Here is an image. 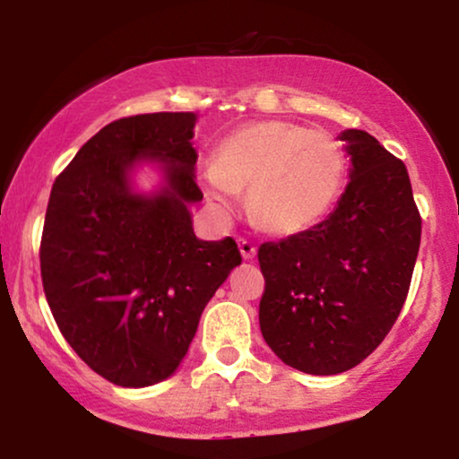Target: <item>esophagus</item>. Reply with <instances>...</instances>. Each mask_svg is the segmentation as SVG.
Listing matches in <instances>:
<instances>
[{
	"mask_svg": "<svg viewBox=\"0 0 459 459\" xmlns=\"http://www.w3.org/2000/svg\"><path fill=\"white\" fill-rule=\"evenodd\" d=\"M239 250H241V256H244L246 261L255 259V255H256V246L252 244L250 239H246V237H239Z\"/></svg>",
	"mask_w": 459,
	"mask_h": 459,
	"instance_id": "1",
	"label": "esophagus"
}]
</instances>
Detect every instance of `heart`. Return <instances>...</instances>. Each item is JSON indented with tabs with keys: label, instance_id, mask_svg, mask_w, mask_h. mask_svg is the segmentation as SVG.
I'll return each mask as SVG.
<instances>
[{
	"label": "heart",
	"instance_id": "b5f03b06",
	"mask_svg": "<svg viewBox=\"0 0 459 459\" xmlns=\"http://www.w3.org/2000/svg\"><path fill=\"white\" fill-rule=\"evenodd\" d=\"M345 178V151L330 134L263 120L220 142L204 183L220 204H229L235 192H247L256 224L270 233L291 235L334 207Z\"/></svg>",
	"mask_w": 459,
	"mask_h": 459
}]
</instances>
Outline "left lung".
<instances>
[{"label": "left lung", "instance_id": "left-lung-1", "mask_svg": "<svg viewBox=\"0 0 459 459\" xmlns=\"http://www.w3.org/2000/svg\"><path fill=\"white\" fill-rule=\"evenodd\" d=\"M350 183L324 222L259 247V324L284 365L334 376L382 343L402 313L420 246L405 163L360 129L341 134Z\"/></svg>", "mask_w": 459, "mask_h": 459}]
</instances>
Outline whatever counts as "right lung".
<instances>
[{
	"label": "right lung",
	"instance_id": "right-lung-1",
	"mask_svg": "<svg viewBox=\"0 0 459 459\" xmlns=\"http://www.w3.org/2000/svg\"><path fill=\"white\" fill-rule=\"evenodd\" d=\"M192 112H157L105 125L51 187L40 239L45 298L75 354L116 386L166 380L200 315L241 263L233 237L194 235L189 203L203 200ZM164 163L169 187L130 192L128 168Z\"/></svg>",
	"mask_w": 459,
	"mask_h": 459
}]
</instances>
